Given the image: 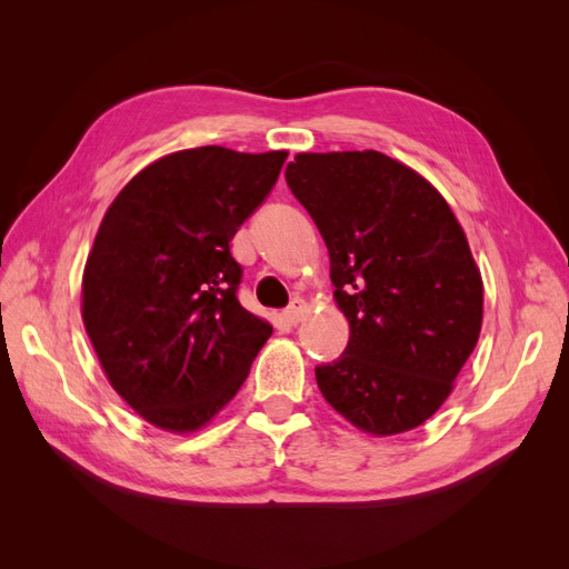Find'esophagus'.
<instances>
[{
    "label": "esophagus",
    "mask_w": 569,
    "mask_h": 569,
    "mask_svg": "<svg viewBox=\"0 0 569 569\" xmlns=\"http://www.w3.org/2000/svg\"><path fill=\"white\" fill-rule=\"evenodd\" d=\"M306 313H308L306 301L297 297L295 301H291V303L284 308V320L291 322V325H297V322H301V320L306 318Z\"/></svg>",
    "instance_id": "1"
}]
</instances>
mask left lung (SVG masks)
I'll return each instance as SVG.
<instances>
[{
  "label": "left lung",
  "mask_w": 569,
  "mask_h": 569,
  "mask_svg": "<svg viewBox=\"0 0 569 569\" xmlns=\"http://www.w3.org/2000/svg\"><path fill=\"white\" fill-rule=\"evenodd\" d=\"M284 178L325 239L351 325L343 353L316 368L325 401L377 437L422 425L481 330V274L453 211L372 149L299 153Z\"/></svg>",
  "instance_id": "left-lung-1"
}]
</instances>
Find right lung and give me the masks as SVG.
<instances>
[{
  "label": "right lung",
  "mask_w": 569,
  "mask_h": 569,
  "mask_svg": "<svg viewBox=\"0 0 569 569\" xmlns=\"http://www.w3.org/2000/svg\"><path fill=\"white\" fill-rule=\"evenodd\" d=\"M287 151L199 147L137 173L101 220L82 320L111 387L170 432L209 422L244 385L272 327L239 303L230 239Z\"/></svg>",
  "instance_id": "1"
}]
</instances>
